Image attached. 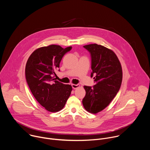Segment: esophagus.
<instances>
[{
  "label": "esophagus",
  "instance_id": "1",
  "mask_svg": "<svg viewBox=\"0 0 150 150\" xmlns=\"http://www.w3.org/2000/svg\"><path fill=\"white\" fill-rule=\"evenodd\" d=\"M72 87L74 89H76V88L79 87L80 85L79 84H72Z\"/></svg>",
  "mask_w": 150,
  "mask_h": 150
}]
</instances>
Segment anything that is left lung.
<instances>
[{
  "instance_id": "left-lung-1",
  "label": "left lung",
  "mask_w": 150,
  "mask_h": 150,
  "mask_svg": "<svg viewBox=\"0 0 150 150\" xmlns=\"http://www.w3.org/2000/svg\"><path fill=\"white\" fill-rule=\"evenodd\" d=\"M91 54L93 87L83 86L86 92L82 104L87 112L96 114L108 107L118 93L122 81V69L116 54L101 45L83 46Z\"/></svg>"
}]
</instances>
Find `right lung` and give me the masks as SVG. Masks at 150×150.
<instances>
[{"instance_id": "add662e5", "label": "right lung", "mask_w": 150, "mask_h": 150, "mask_svg": "<svg viewBox=\"0 0 150 150\" xmlns=\"http://www.w3.org/2000/svg\"><path fill=\"white\" fill-rule=\"evenodd\" d=\"M72 47L65 49L52 45L34 50L25 67V78L37 101L50 112L61 110L69 97L72 87L56 80L55 71L63 57Z\"/></svg>"}]
</instances>
